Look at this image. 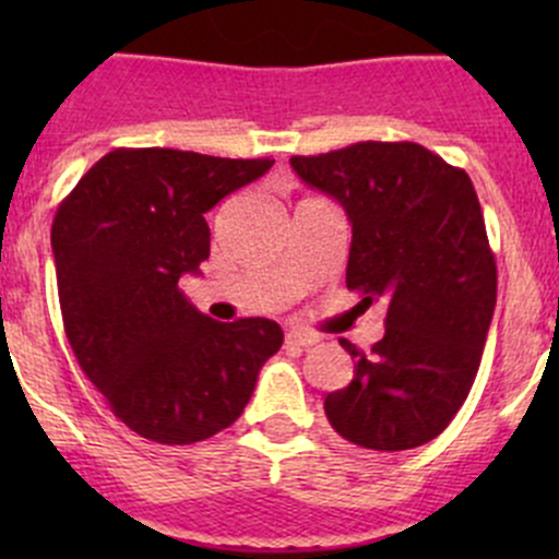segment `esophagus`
<instances>
[{
    "label": "esophagus",
    "instance_id": "esophagus-1",
    "mask_svg": "<svg viewBox=\"0 0 559 559\" xmlns=\"http://www.w3.org/2000/svg\"><path fill=\"white\" fill-rule=\"evenodd\" d=\"M286 343H289V346L308 348V346H313L316 337L308 335V332H302V330H289V332H286Z\"/></svg>",
    "mask_w": 559,
    "mask_h": 559
}]
</instances>
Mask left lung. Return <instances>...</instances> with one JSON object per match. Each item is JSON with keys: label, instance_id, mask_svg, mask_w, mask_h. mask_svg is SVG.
<instances>
[{"label": "left lung", "instance_id": "1", "mask_svg": "<svg viewBox=\"0 0 559 559\" xmlns=\"http://www.w3.org/2000/svg\"><path fill=\"white\" fill-rule=\"evenodd\" d=\"M292 170L352 222L348 289L386 302L368 354L341 337L354 379L326 394V419L370 452L421 447L465 403L492 324L498 267L476 189L419 143L368 140L292 156Z\"/></svg>", "mask_w": 559, "mask_h": 559}]
</instances>
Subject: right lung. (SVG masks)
Wrapping results in <instances>:
<instances>
[{
	"label": "right lung",
	"mask_w": 559,
	"mask_h": 559,
	"mask_svg": "<svg viewBox=\"0 0 559 559\" xmlns=\"http://www.w3.org/2000/svg\"><path fill=\"white\" fill-rule=\"evenodd\" d=\"M270 167L116 148L56 211L50 246L67 341L112 414L148 441L186 447L233 425L284 343L275 321H213L178 289L211 253L205 213Z\"/></svg>",
	"instance_id": "1"
}]
</instances>
